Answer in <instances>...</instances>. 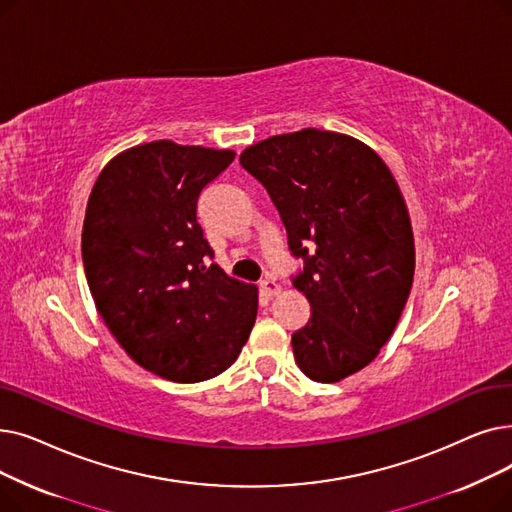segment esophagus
Returning a JSON list of instances; mask_svg holds the SVG:
<instances>
[{
    "label": "esophagus",
    "mask_w": 512,
    "mask_h": 512,
    "mask_svg": "<svg viewBox=\"0 0 512 512\" xmlns=\"http://www.w3.org/2000/svg\"><path fill=\"white\" fill-rule=\"evenodd\" d=\"M260 291H262L264 296L273 298V296H277V294H279L281 287H279V283H277V281H273V279H264V281H260Z\"/></svg>",
    "instance_id": "esophagus-1"
}]
</instances>
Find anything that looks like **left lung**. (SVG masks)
<instances>
[{
    "label": "left lung",
    "instance_id": "obj_1",
    "mask_svg": "<svg viewBox=\"0 0 512 512\" xmlns=\"http://www.w3.org/2000/svg\"><path fill=\"white\" fill-rule=\"evenodd\" d=\"M239 162L269 191L291 254L304 258L294 287L312 314L291 335L300 371L321 383L358 373L392 337L415 277L392 170L367 143L321 129L258 141Z\"/></svg>",
    "mask_w": 512,
    "mask_h": 512
}]
</instances>
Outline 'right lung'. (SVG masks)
Here are the masks:
<instances>
[{"mask_svg": "<svg viewBox=\"0 0 512 512\" xmlns=\"http://www.w3.org/2000/svg\"><path fill=\"white\" fill-rule=\"evenodd\" d=\"M233 150L160 139L114 156L85 210L83 266L97 312L150 373L198 383L248 342L258 289L229 277L198 225V198Z\"/></svg>", "mask_w": 512, "mask_h": 512, "instance_id": "1", "label": "right lung"}]
</instances>
